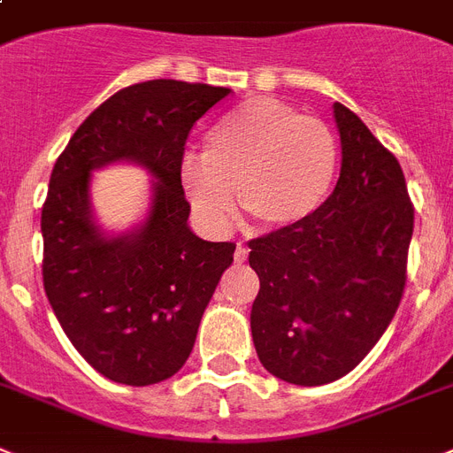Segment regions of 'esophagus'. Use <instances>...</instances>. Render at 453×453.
Here are the masks:
<instances>
[{
	"label": "esophagus",
	"instance_id": "1",
	"mask_svg": "<svg viewBox=\"0 0 453 453\" xmlns=\"http://www.w3.org/2000/svg\"><path fill=\"white\" fill-rule=\"evenodd\" d=\"M246 258H249V249L244 244H237V249H234V263H246Z\"/></svg>",
	"mask_w": 453,
	"mask_h": 453
}]
</instances>
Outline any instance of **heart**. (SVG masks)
Here are the masks:
<instances>
[{"label": "heart", "instance_id": "obj_1", "mask_svg": "<svg viewBox=\"0 0 453 453\" xmlns=\"http://www.w3.org/2000/svg\"><path fill=\"white\" fill-rule=\"evenodd\" d=\"M337 142L323 120L274 97H253L207 132L202 157L186 156L181 186L207 227L223 233L239 207L265 227H290L326 200Z\"/></svg>", "mask_w": 453, "mask_h": 453}]
</instances>
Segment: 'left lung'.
Segmentation results:
<instances>
[{"label": "left lung", "mask_w": 453, "mask_h": 453, "mask_svg": "<svg viewBox=\"0 0 453 453\" xmlns=\"http://www.w3.org/2000/svg\"><path fill=\"white\" fill-rule=\"evenodd\" d=\"M342 169L303 223L249 242L260 279L256 354L270 374L321 386L351 372L380 342L407 281L414 207L405 174L365 123L334 102Z\"/></svg>", "instance_id": "obj_1"}]
</instances>
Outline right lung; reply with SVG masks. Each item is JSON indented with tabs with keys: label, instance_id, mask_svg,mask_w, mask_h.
<instances>
[{
	"label": "right lung",
	"instance_id": "1",
	"mask_svg": "<svg viewBox=\"0 0 453 453\" xmlns=\"http://www.w3.org/2000/svg\"><path fill=\"white\" fill-rule=\"evenodd\" d=\"M227 95L172 79L123 88L81 123L55 163L42 209L43 288L69 342L106 380L149 386L179 372L233 265V242H204L188 227L181 186L188 132ZM120 159L157 181L142 226L106 238L89 211V174Z\"/></svg>",
	"mask_w": 453,
	"mask_h": 453
}]
</instances>
